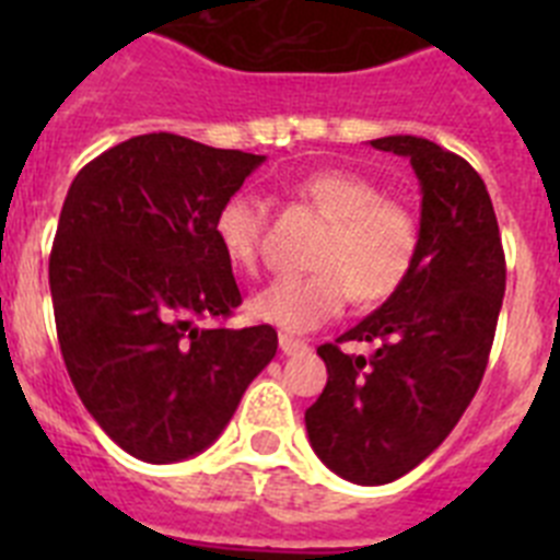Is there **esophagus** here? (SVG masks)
<instances>
[{
  "mask_svg": "<svg viewBox=\"0 0 560 560\" xmlns=\"http://www.w3.org/2000/svg\"><path fill=\"white\" fill-rule=\"evenodd\" d=\"M308 345H305V339H296V336H289V334H280V350H283L285 355H294L300 353V350H305Z\"/></svg>",
  "mask_w": 560,
  "mask_h": 560,
  "instance_id": "obj_1",
  "label": "esophagus"
}]
</instances>
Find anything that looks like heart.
<instances>
[{
    "label": "heart",
    "mask_w": 560,
    "mask_h": 560,
    "mask_svg": "<svg viewBox=\"0 0 560 560\" xmlns=\"http://www.w3.org/2000/svg\"><path fill=\"white\" fill-rule=\"evenodd\" d=\"M294 192L328 219V230L311 255L314 271L277 277L252 296L255 319L308 334L339 316L350 296L361 305H378L407 285L423 241L418 212L407 201L389 199L378 182L348 167L308 173L294 182ZM212 230L232 266L257 269L266 235L264 201L235 192L219 207Z\"/></svg>",
    "instance_id": "1"
}]
</instances>
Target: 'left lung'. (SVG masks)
Masks as SVG:
<instances>
[{"label": "left lung", "instance_id": "obj_1", "mask_svg": "<svg viewBox=\"0 0 560 560\" xmlns=\"http://www.w3.org/2000/svg\"><path fill=\"white\" fill-rule=\"evenodd\" d=\"M420 182L418 266L407 285L336 341L319 345L323 395L305 409L316 457L355 485H387L448 438L482 381L504 296V249L485 182L423 137H381ZM373 340V357L340 350Z\"/></svg>", "mask_w": 560, "mask_h": 560}]
</instances>
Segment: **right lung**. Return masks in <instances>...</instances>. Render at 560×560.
Here are the masks:
<instances>
[{
  "instance_id": "obj_1",
  "label": "right lung",
  "mask_w": 560,
  "mask_h": 560,
  "mask_svg": "<svg viewBox=\"0 0 560 560\" xmlns=\"http://www.w3.org/2000/svg\"><path fill=\"white\" fill-rule=\"evenodd\" d=\"M264 156L142 133L81 167L49 252L63 364L83 407L131 457L179 463L224 432L275 359L241 305L215 215Z\"/></svg>"
}]
</instances>
